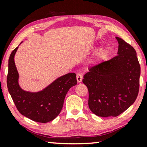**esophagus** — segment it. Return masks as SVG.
<instances>
[{
	"mask_svg": "<svg viewBox=\"0 0 147 147\" xmlns=\"http://www.w3.org/2000/svg\"><path fill=\"white\" fill-rule=\"evenodd\" d=\"M76 78H77L78 83H80L82 80V75L81 74H78L77 76H76Z\"/></svg>",
	"mask_w": 147,
	"mask_h": 147,
	"instance_id": "1",
	"label": "esophagus"
}]
</instances>
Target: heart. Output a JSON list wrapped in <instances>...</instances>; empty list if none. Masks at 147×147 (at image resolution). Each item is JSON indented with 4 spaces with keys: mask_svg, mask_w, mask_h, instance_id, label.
<instances>
[{
    "mask_svg": "<svg viewBox=\"0 0 147 147\" xmlns=\"http://www.w3.org/2000/svg\"><path fill=\"white\" fill-rule=\"evenodd\" d=\"M106 51L104 49H100L97 53L98 58L100 59H103V58L106 56Z\"/></svg>",
    "mask_w": 147,
    "mask_h": 147,
    "instance_id": "1",
    "label": "heart"
}]
</instances>
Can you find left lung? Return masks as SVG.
<instances>
[{"label": "left lung", "instance_id": "8db88e82", "mask_svg": "<svg viewBox=\"0 0 147 147\" xmlns=\"http://www.w3.org/2000/svg\"><path fill=\"white\" fill-rule=\"evenodd\" d=\"M118 55L89 69L83 83L89 92L88 106L101 117L117 116L135 101L139 90L140 67L135 49L121 38Z\"/></svg>", "mask_w": 147, "mask_h": 147}]
</instances>
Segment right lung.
<instances>
[{
    "mask_svg": "<svg viewBox=\"0 0 147 147\" xmlns=\"http://www.w3.org/2000/svg\"><path fill=\"white\" fill-rule=\"evenodd\" d=\"M18 48L12 51L9 59L7 81L9 94L22 115L41 123L51 121L61 112L67 92L77 84L76 74L60 76L41 91H25L19 85V74L14 59Z\"/></svg>",
    "mask_w": 147,
    "mask_h": 147,
    "instance_id": "1",
    "label": "right lung"
}]
</instances>
